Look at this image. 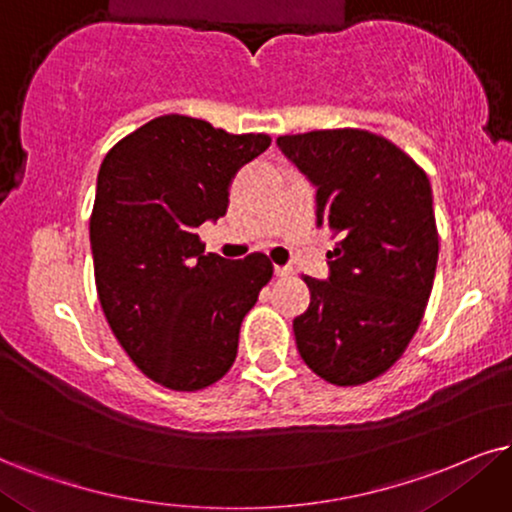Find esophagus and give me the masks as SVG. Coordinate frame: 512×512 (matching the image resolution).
Returning a JSON list of instances; mask_svg holds the SVG:
<instances>
[{
    "instance_id": "34e87169",
    "label": "esophagus",
    "mask_w": 512,
    "mask_h": 512,
    "mask_svg": "<svg viewBox=\"0 0 512 512\" xmlns=\"http://www.w3.org/2000/svg\"><path fill=\"white\" fill-rule=\"evenodd\" d=\"M275 275L277 277H292L294 270L287 268V266H275Z\"/></svg>"
}]
</instances>
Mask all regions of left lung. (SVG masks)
Here are the masks:
<instances>
[{
  "mask_svg": "<svg viewBox=\"0 0 512 512\" xmlns=\"http://www.w3.org/2000/svg\"><path fill=\"white\" fill-rule=\"evenodd\" d=\"M277 144L318 187L315 225L337 239L330 282L304 275L311 304L294 318L296 349L334 387L377 380L408 349L432 294L439 232L430 178L370 130H313Z\"/></svg>",
  "mask_w": 512,
  "mask_h": 512,
  "instance_id": "left-lung-1",
  "label": "left lung"
}]
</instances>
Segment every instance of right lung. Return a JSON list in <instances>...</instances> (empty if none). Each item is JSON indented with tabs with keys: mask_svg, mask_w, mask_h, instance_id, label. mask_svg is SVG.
I'll list each match as a JSON object with an SVG mask.
<instances>
[{
	"mask_svg": "<svg viewBox=\"0 0 512 512\" xmlns=\"http://www.w3.org/2000/svg\"><path fill=\"white\" fill-rule=\"evenodd\" d=\"M270 147L263 132L159 116L113 144L90 216L94 282L118 344L173 391L216 384L237 358L239 325L273 277L266 254H204L197 227L227 211L230 182Z\"/></svg>",
	"mask_w": 512,
	"mask_h": 512,
	"instance_id": "add662e5",
	"label": "right lung"
}]
</instances>
